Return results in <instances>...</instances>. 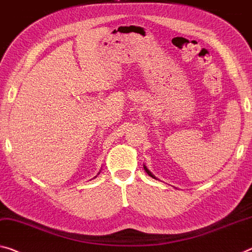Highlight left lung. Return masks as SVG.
<instances>
[{"mask_svg": "<svg viewBox=\"0 0 252 252\" xmlns=\"http://www.w3.org/2000/svg\"><path fill=\"white\" fill-rule=\"evenodd\" d=\"M143 168H145V170H146V173H147L148 175H149V176H150V177H153V178H155V179H158L157 177H156V176H155V175H154L153 173H151V171H150L149 169H148V168H147V166H146V165H143Z\"/></svg>", "mask_w": 252, "mask_h": 252, "instance_id": "8db88e82", "label": "left lung"}]
</instances>
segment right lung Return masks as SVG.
I'll list each match as a JSON object with an SVG mask.
<instances>
[{"label": "right lung", "mask_w": 252, "mask_h": 252, "mask_svg": "<svg viewBox=\"0 0 252 252\" xmlns=\"http://www.w3.org/2000/svg\"><path fill=\"white\" fill-rule=\"evenodd\" d=\"M98 174H99V173H98ZM98 174H97V175H98ZM95 177H96V176H95Z\"/></svg>", "instance_id": "add662e5"}]
</instances>
